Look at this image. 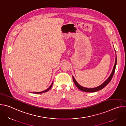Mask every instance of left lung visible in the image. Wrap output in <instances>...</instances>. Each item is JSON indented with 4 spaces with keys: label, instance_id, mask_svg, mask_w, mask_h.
Wrapping results in <instances>:
<instances>
[{
    "label": "left lung",
    "instance_id": "8db88e82",
    "mask_svg": "<svg viewBox=\"0 0 126 126\" xmlns=\"http://www.w3.org/2000/svg\"><path fill=\"white\" fill-rule=\"evenodd\" d=\"M116 64H117V56L116 57V60H115V65L114 66V67H113V70H112V73L111 74V75H110V76L109 77V78H108L102 84H101V85H100L99 86L97 87H96V88H85V87H83L81 86H80L77 82V81H76V80L75 79V78H74V77L73 76L72 78H73V81L74 82V84H75L76 86L79 89H80V90L82 91H84V92H97L98 91H99L100 90L103 89L108 84L111 80L113 75H114V74L115 73V69H116Z\"/></svg>",
    "mask_w": 126,
    "mask_h": 126
}]
</instances>
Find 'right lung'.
Segmentation results:
<instances>
[{
    "mask_svg": "<svg viewBox=\"0 0 126 126\" xmlns=\"http://www.w3.org/2000/svg\"><path fill=\"white\" fill-rule=\"evenodd\" d=\"M52 85H53V83H52V84L50 85V86L47 89H46V90H44V91H42V92H35V93H35V94H41V93H45V92H47V91H48L49 90L51 89V88L52 87Z\"/></svg>",
    "mask_w": 126,
    "mask_h": 126,
    "instance_id": "right-lung-1",
    "label": "right lung"
}]
</instances>
